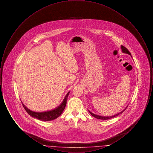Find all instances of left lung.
<instances>
[{"label": "left lung", "mask_w": 153, "mask_h": 153, "mask_svg": "<svg viewBox=\"0 0 153 153\" xmlns=\"http://www.w3.org/2000/svg\"><path fill=\"white\" fill-rule=\"evenodd\" d=\"M122 51L123 52V53H127V54H130V55H131V53H130V52L128 51V50L126 48V47H124V46H122ZM126 109H124L123 111H122V112H120V113H119V114H117V115H114V116H112V117H102V116H99V115H95L94 114H93V113H92L91 112H90V111H89V112H90V114L93 116V117H95L96 118H97V119H102V120H107V119H111V118H112V117H117V115H119V114H122V113H123L124 111L126 110Z\"/></svg>", "instance_id": "obj_1"}]
</instances>
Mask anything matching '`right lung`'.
Segmentation results:
<instances>
[{
    "label": "right lung",
    "instance_id": "obj_1",
    "mask_svg": "<svg viewBox=\"0 0 153 153\" xmlns=\"http://www.w3.org/2000/svg\"><path fill=\"white\" fill-rule=\"evenodd\" d=\"M69 92H68L66 94L62 103L58 107V108H57L56 109H54V110H52V111H48V112H33V111L28 109L27 108H26L22 102V104L25 109L26 111V112L29 114L31 117H35V118H36L39 120H42V121H49V120H54V119L57 118L58 117H59L61 115L64 109H65V108L66 102H67V99H68V96L69 95Z\"/></svg>",
    "mask_w": 153,
    "mask_h": 153
}]
</instances>
